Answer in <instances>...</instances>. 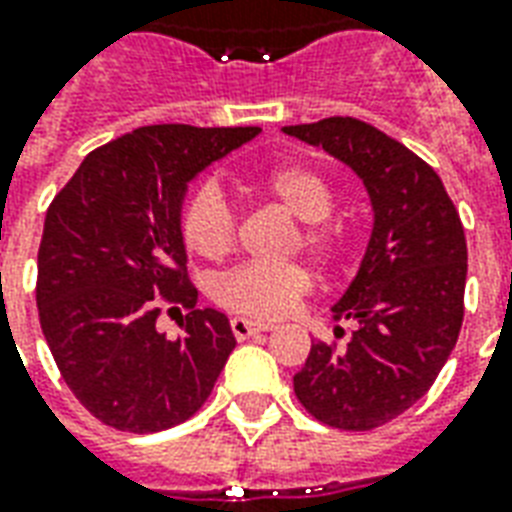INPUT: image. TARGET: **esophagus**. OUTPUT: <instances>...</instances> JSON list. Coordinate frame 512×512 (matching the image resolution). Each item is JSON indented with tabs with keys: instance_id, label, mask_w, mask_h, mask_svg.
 Masks as SVG:
<instances>
[{
	"instance_id": "esophagus-1",
	"label": "esophagus",
	"mask_w": 512,
	"mask_h": 512,
	"mask_svg": "<svg viewBox=\"0 0 512 512\" xmlns=\"http://www.w3.org/2000/svg\"><path fill=\"white\" fill-rule=\"evenodd\" d=\"M230 331H233V336H236L238 342H244V339L255 336V333L274 331V325L255 323V320H244V317H233V320H230Z\"/></svg>"
}]
</instances>
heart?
<instances>
[{
	"instance_id": "1",
	"label": "heart",
	"mask_w": 512,
	"mask_h": 512,
	"mask_svg": "<svg viewBox=\"0 0 512 512\" xmlns=\"http://www.w3.org/2000/svg\"><path fill=\"white\" fill-rule=\"evenodd\" d=\"M252 184L257 192L276 200L287 214L298 219V227L287 241V255L306 252L323 266H336L342 260L347 233L342 222L331 219L336 195L331 181L320 170L304 162H285L257 173ZM236 227V211L214 181H203L192 189L181 206V241L189 252L206 260H219L233 249ZM312 285V274L301 263L241 266L219 276L214 285V301L225 306L227 312L276 320L285 317L304 295L312 293Z\"/></svg>"
}]
</instances>
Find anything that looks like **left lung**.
Instances as JSON below:
<instances>
[{"label":"left lung","instance_id":"left-lung-1","mask_svg":"<svg viewBox=\"0 0 512 512\" xmlns=\"http://www.w3.org/2000/svg\"><path fill=\"white\" fill-rule=\"evenodd\" d=\"M323 146L363 179L374 230L361 271L333 320L358 325L344 347L317 342L293 388L325 426L372 431L423 399L464 323L467 238L434 168L404 143L352 116L285 127ZM336 336H344L339 328Z\"/></svg>","mask_w":512,"mask_h":512}]
</instances>
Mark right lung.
I'll use <instances>...</instances> for the list:
<instances>
[{
	"label": "right lung",
	"mask_w": 512,
	"mask_h": 512,
	"mask_svg": "<svg viewBox=\"0 0 512 512\" xmlns=\"http://www.w3.org/2000/svg\"><path fill=\"white\" fill-rule=\"evenodd\" d=\"M260 127H140L86 154L45 214L37 314L67 388L130 434L179 426L206 404L236 347L227 317L198 309L179 230L187 181ZM165 305L182 333L156 331Z\"/></svg>",
	"instance_id": "1"
}]
</instances>
